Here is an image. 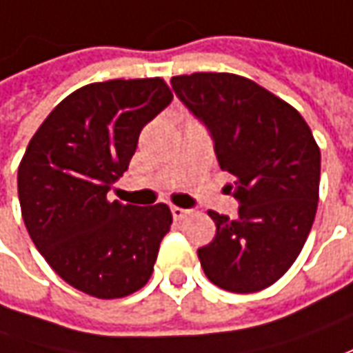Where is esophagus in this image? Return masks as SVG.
<instances>
[{
  "instance_id": "1",
  "label": "esophagus",
  "mask_w": 353,
  "mask_h": 353,
  "mask_svg": "<svg viewBox=\"0 0 353 353\" xmlns=\"http://www.w3.org/2000/svg\"><path fill=\"white\" fill-rule=\"evenodd\" d=\"M188 209H181V207H172V216L176 219V221H181V219H185L188 216Z\"/></svg>"
}]
</instances>
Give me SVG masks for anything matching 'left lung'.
Returning <instances> with one entry per match:
<instances>
[{
	"label": "left lung",
	"mask_w": 353,
	"mask_h": 353,
	"mask_svg": "<svg viewBox=\"0 0 353 353\" xmlns=\"http://www.w3.org/2000/svg\"><path fill=\"white\" fill-rule=\"evenodd\" d=\"M179 101L207 127L238 216L209 211L213 242L197 250L209 281L232 293L275 283L297 260L314 223L321 150L297 109L236 74L174 76Z\"/></svg>",
	"instance_id": "1"
}]
</instances>
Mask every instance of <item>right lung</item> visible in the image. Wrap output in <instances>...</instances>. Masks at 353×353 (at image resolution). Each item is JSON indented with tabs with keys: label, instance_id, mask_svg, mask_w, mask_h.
I'll return each mask as SVG.
<instances>
[{
	"label": "right lung",
	"instance_id": "1",
	"mask_svg": "<svg viewBox=\"0 0 353 353\" xmlns=\"http://www.w3.org/2000/svg\"><path fill=\"white\" fill-rule=\"evenodd\" d=\"M164 79L83 85L44 119L19 164L23 221L37 250L66 283L97 299L148 283L172 213L109 201L128 170L140 130L172 103Z\"/></svg>",
	"mask_w": 353,
	"mask_h": 353
}]
</instances>
